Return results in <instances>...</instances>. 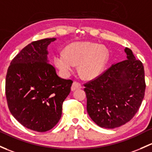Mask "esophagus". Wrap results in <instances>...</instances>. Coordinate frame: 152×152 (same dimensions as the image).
<instances>
[{"label": "esophagus", "instance_id": "1", "mask_svg": "<svg viewBox=\"0 0 152 152\" xmlns=\"http://www.w3.org/2000/svg\"><path fill=\"white\" fill-rule=\"evenodd\" d=\"M81 87H81V83L78 82V81H74V82L73 83V84H72V86H71V90L74 91V90H76V89H81Z\"/></svg>", "mask_w": 152, "mask_h": 152}]
</instances>
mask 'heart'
I'll list each match as a JSON object with an SVG mask.
<instances>
[{"instance_id":"1","label":"heart","mask_w":152,"mask_h":152,"mask_svg":"<svg viewBox=\"0 0 152 152\" xmlns=\"http://www.w3.org/2000/svg\"><path fill=\"white\" fill-rule=\"evenodd\" d=\"M108 57V51L103 46L90 42H77L68 46L65 55H56L54 61L64 75L69 74L73 65H78L81 77L91 80L102 73Z\"/></svg>"}]
</instances>
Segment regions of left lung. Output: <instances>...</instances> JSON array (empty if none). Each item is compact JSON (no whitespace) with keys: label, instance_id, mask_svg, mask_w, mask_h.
Instances as JSON below:
<instances>
[{"label":"left lung","instance_id":"obj_1","mask_svg":"<svg viewBox=\"0 0 152 152\" xmlns=\"http://www.w3.org/2000/svg\"><path fill=\"white\" fill-rule=\"evenodd\" d=\"M127 59L111 65L85 83L87 110L98 126L114 129L133 118L144 97V68L129 48Z\"/></svg>","mask_w":152,"mask_h":152}]
</instances>
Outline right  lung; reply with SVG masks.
Returning <instances> with one entry per match:
<instances>
[{"label":"right lung","instance_id":"obj_1","mask_svg":"<svg viewBox=\"0 0 152 152\" xmlns=\"http://www.w3.org/2000/svg\"><path fill=\"white\" fill-rule=\"evenodd\" d=\"M54 41L44 38L27 45L13 59L6 73L9 111L22 125L36 132H46L57 124L73 83L59 77L48 63L47 47Z\"/></svg>","mask_w":152,"mask_h":152}]
</instances>
